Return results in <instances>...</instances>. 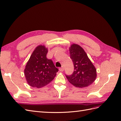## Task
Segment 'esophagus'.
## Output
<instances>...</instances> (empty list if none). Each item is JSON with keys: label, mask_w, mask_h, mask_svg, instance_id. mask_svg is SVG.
I'll use <instances>...</instances> for the list:
<instances>
[{"label": "esophagus", "mask_w": 121, "mask_h": 121, "mask_svg": "<svg viewBox=\"0 0 121 121\" xmlns=\"http://www.w3.org/2000/svg\"><path fill=\"white\" fill-rule=\"evenodd\" d=\"M64 68L62 66V67H60L59 69V71H60V72H63V71L64 70Z\"/></svg>", "instance_id": "34e87169"}]
</instances>
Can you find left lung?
I'll return each mask as SVG.
<instances>
[{
	"label": "left lung",
	"instance_id": "obj_1",
	"mask_svg": "<svg viewBox=\"0 0 121 121\" xmlns=\"http://www.w3.org/2000/svg\"><path fill=\"white\" fill-rule=\"evenodd\" d=\"M70 57L73 62L74 71L72 75L66 76L69 81L76 87L88 86L97 77V70L86 52L79 45L73 44L69 48Z\"/></svg>",
	"mask_w": 121,
	"mask_h": 121
}]
</instances>
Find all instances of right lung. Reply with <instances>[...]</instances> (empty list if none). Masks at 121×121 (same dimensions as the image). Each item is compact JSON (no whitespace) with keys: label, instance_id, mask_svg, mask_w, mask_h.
Instances as JSON below:
<instances>
[{"label":"right lung","instance_id":"add662e5","mask_svg":"<svg viewBox=\"0 0 121 121\" xmlns=\"http://www.w3.org/2000/svg\"><path fill=\"white\" fill-rule=\"evenodd\" d=\"M48 52V49L44 45H38L27 61L24 73L27 83L32 87H44L56 76L58 69L52 60L46 58Z\"/></svg>","mask_w":121,"mask_h":121}]
</instances>
